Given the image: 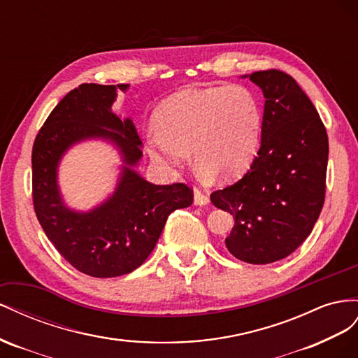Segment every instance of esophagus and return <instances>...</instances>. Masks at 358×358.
I'll return each instance as SVG.
<instances>
[{
  "instance_id": "34e87169",
  "label": "esophagus",
  "mask_w": 358,
  "mask_h": 358,
  "mask_svg": "<svg viewBox=\"0 0 358 358\" xmlns=\"http://www.w3.org/2000/svg\"><path fill=\"white\" fill-rule=\"evenodd\" d=\"M193 202H195V206H207L210 202V198L207 193H203L198 189H195V196H193Z\"/></svg>"
}]
</instances>
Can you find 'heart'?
Masks as SVG:
<instances>
[{
  "mask_svg": "<svg viewBox=\"0 0 358 358\" xmlns=\"http://www.w3.org/2000/svg\"><path fill=\"white\" fill-rule=\"evenodd\" d=\"M155 129L145 135L151 159L168 169L181 166L190 150L193 165L206 178H236L257 155L262 109L244 85L182 90L163 100Z\"/></svg>",
  "mask_w": 358,
  "mask_h": 358,
  "instance_id": "obj_1",
  "label": "heart"
}]
</instances>
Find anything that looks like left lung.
Listing matches in <instances>:
<instances>
[{"mask_svg":"<svg viewBox=\"0 0 358 358\" xmlns=\"http://www.w3.org/2000/svg\"><path fill=\"white\" fill-rule=\"evenodd\" d=\"M249 78L265 97L261 147L243 178L213 192L210 199L236 219L224 240L234 257L270 264L297 249L320 217L329 136L318 110L292 76L268 69Z\"/></svg>","mask_w":358,"mask_h":358,"instance_id":"8db88e82","label":"left lung"}]
</instances>
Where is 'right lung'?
Here are the masks:
<instances>
[{
    "label": "right lung",
    "mask_w": 358,
    "mask_h": 358,
    "mask_svg": "<svg viewBox=\"0 0 358 358\" xmlns=\"http://www.w3.org/2000/svg\"><path fill=\"white\" fill-rule=\"evenodd\" d=\"M127 87L80 84L71 90L50 112L33 145L37 220L61 257L93 278H117L136 270L155 249L169 214L193 202V189L185 182L156 186L130 169L142 156V141L134 121H121L110 110L117 88ZM94 136L114 140L128 166L115 196L103 206L73 213L60 202L56 165L71 143Z\"/></svg>",
    "instance_id": "obj_1"
}]
</instances>
